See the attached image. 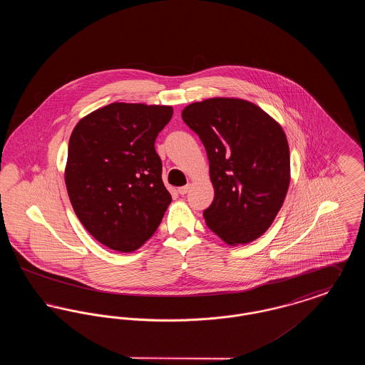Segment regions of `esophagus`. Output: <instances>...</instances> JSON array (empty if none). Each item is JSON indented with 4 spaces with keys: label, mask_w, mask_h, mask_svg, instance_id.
Masks as SVG:
<instances>
[{
    "label": "esophagus",
    "mask_w": 365,
    "mask_h": 365,
    "mask_svg": "<svg viewBox=\"0 0 365 365\" xmlns=\"http://www.w3.org/2000/svg\"><path fill=\"white\" fill-rule=\"evenodd\" d=\"M178 191H179V194H180V195H186V194L190 191V185L182 186V187H179V189H178Z\"/></svg>",
    "instance_id": "obj_1"
}]
</instances>
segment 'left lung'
Here are the masks:
<instances>
[{
	"label": "left lung",
	"mask_w": 365,
	"mask_h": 365,
	"mask_svg": "<svg viewBox=\"0 0 365 365\" xmlns=\"http://www.w3.org/2000/svg\"><path fill=\"white\" fill-rule=\"evenodd\" d=\"M182 119L204 143L215 198L207 226L228 245L261 237L282 208L290 153L282 127L257 105L209 98L187 105Z\"/></svg>",
	"instance_id": "1"
}]
</instances>
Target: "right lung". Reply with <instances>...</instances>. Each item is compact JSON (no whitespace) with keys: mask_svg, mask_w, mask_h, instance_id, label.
I'll return each mask as SVG.
<instances>
[{"mask_svg":"<svg viewBox=\"0 0 365 365\" xmlns=\"http://www.w3.org/2000/svg\"><path fill=\"white\" fill-rule=\"evenodd\" d=\"M173 113L171 106L113 103L87 115L71 134L66 185L72 208L109 249H138L173 200L155 149Z\"/></svg>","mask_w":365,"mask_h":365,"instance_id":"right-lung-1","label":"right lung"}]
</instances>
